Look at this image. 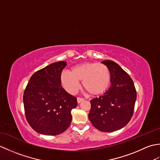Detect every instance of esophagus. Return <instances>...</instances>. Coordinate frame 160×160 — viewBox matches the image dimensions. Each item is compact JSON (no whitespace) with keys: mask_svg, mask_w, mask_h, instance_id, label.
<instances>
[{"mask_svg":"<svg viewBox=\"0 0 160 160\" xmlns=\"http://www.w3.org/2000/svg\"><path fill=\"white\" fill-rule=\"evenodd\" d=\"M84 98H79L78 97V98H77V101H78V103H80L81 102H82V101H84Z\"/></svg>","mask_w":160,"mask_h":160,"instance_id":"1","label":"esophagus"}]
</instances>
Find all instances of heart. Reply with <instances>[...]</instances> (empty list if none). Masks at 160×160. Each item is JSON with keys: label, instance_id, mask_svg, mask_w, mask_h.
<instances>
[{"label": "heart", "instance_id": "obj_1", "mask_svg": "<svg viewBox=\"0 0 160 160\" xmlns=\"http://www.w3.org/2000/svg\"><path fill=\"white\" fill-rule=\"evenodd\" d=\"M60 80L68 93L75 94L80 89L79 81L89 93L98 96L104 93L111 84V73L108 67L102 63L85 62L71 67L70 72L61 73Z\"/></svg>", "mask_w": 160, "mask_h": 160}]
</instances>
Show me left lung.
<instances>
[{
	"mask_svg": "<svg viewBox=\"0 0 160 160\" xmlns=\"http://www.w3.org/2000/svg\"><path fill=\"white\" fill-rule=\"evenodd\" d=\"M111 73V87L103 96L90 101L89 119L98 130L113 132L120 130L131 120L137 98L131 77L113 61L104 60Z\"/></svg>",
	"mask_w": 160,
	"mask_h": 160,
	"instance_id": "1",
	"label": "left lung"
}]
</instances>
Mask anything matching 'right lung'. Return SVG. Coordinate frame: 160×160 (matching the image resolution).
I'll return each instance as SVG.
<instances>
[{
  "instance_id": "1",
  "label": "right lung",
  "mask_w": 160,
  "mask_h": 160,
  "mask_svg": "<svg viewBox=\"0 0 160 160\" xmlns=\"http://www.w3.org/2000/svg\"><path fill=\"white\" fill-rule=\"evenodd\" d=\"M67 62L60 61L33 73L23 94L26 119L31 127L40 134L56 135L69 128L71 110L77 99L61 86L60 80Z\"/></svg>"
}]
</instances>
